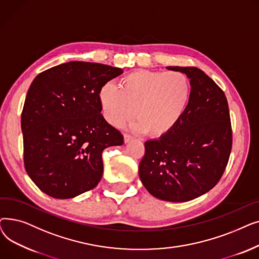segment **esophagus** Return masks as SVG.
I'll return each instance as SVG.
<instances>
[{
    "label": "esophagus",
    "mask_w": 259,
    "mask_h": 259,
    "mask_svg": "<svg viewBox=\"0 0 259 259\" xmlns=\"http://www.w3.org/2000/svg\"><path fill=\"white\" fill-rule=\"evenodd\" d=\"M132 139H133V137H131L130 134H124V142H125L126 144L129 143Z\"/></svg>",
    "instance_id": "esophagus-1"
}]
</instances>
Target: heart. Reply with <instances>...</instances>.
<instances>
[{
	"label": "heart",
	"instance_id": "1",
	"mask_svg": "<svg viewBox=\"0 0 259 259\" xmlns=\"http://www.w3.org/2000/svg\"><path fill=\"white\" fill-rule=\"evenodd\" d=\"M191 95V80L184 72L138 70L121 77L119 87L111 81L104 84L99 101L109 124L122 126L135 113L133 129L159 138L179 124Z\"/></svg>",
	"mask_w": 259,
	"mask_h": 259
}]
</instances>
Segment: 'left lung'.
<instances>
[{
  "label": "left lung",
  "instance_id": "left-lung-1",
  "mask_svg": "<svg viewBox=\"0 0 259 259\" xmlns=\"http://www.w3.org/2000/svg\"><path fill=\"white\" fill-rule=\"evenodd\" d=\"M187 74L192 95L183 118L169 133L145 143L139 174L154 197L184 202L207 193L220 182L232 149L227 98L196 67L170 66Z\"/></svg>",
  "mask_w": 259,
  "mask_h": 259
}]
</instances>
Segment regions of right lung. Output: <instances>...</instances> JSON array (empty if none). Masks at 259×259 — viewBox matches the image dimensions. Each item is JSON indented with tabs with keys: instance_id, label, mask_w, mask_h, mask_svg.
<instances>
[{
	"instance_id": "add662e5",
	"label": "right lung",
	"mask_w": 259,
	"mask_h": 259,
	"mask_svg": "<svg viewBox=\"0 0 259 259\" xmlns=\"http://www.w3.org/2000/svg\"><path fill=\"white\" fill-rule=\"evenodd\" d=\"M121 73L120 68L73 61L33 79L21 126L25 169L40 191L67 199L100 183L103 151L121 146L124 137L101 114L99 91Z\"/></svg>"
}]
</instances>
